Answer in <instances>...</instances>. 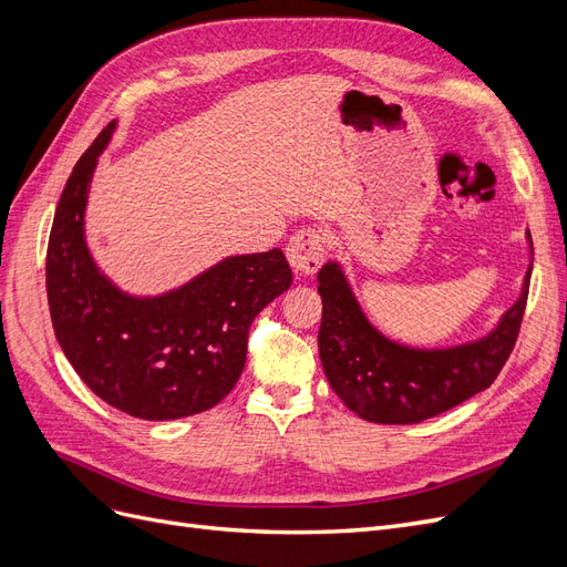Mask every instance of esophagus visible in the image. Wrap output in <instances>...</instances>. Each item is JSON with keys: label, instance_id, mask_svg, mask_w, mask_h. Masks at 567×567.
Here are the masks:
<instances>
[{"label": "esophagus", "instance_id": "esophagus-1", "mask_svg": "<svg viewBox=\"0 0 567 567\" xmlns=\"http://www.w3.org/2000/svg\"><path fill=\"white\" fill-rule=\"evenodd\" d=\"M286 255H288L290 267L296 269V274H300V277H315L326 257L323 231L312 229V227L296 231L293 236H290V241L286 246Z\"/></svg>", "mask_w": 567, "mask_h": 567}]
</instances>
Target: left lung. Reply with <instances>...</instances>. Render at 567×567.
<instances>
[{"label":"left lung","instance_id":"1","mask_svg":"<svg viewBox=\"0 0 567 567\" xmlns=\"http://www.w3.org/2000/svg\"><path fill=\"white\" fill-rule=\"evenodd\" d=\"M529 271L518 302L487 338L450 350H411L375 331L338 265H323L317 279L323 305L319 357L326 379L350 411L371 423H421L466 402L494 383L516 346Z\"/></svg>","mask_w":567,"mask_h":567}]
</instances>
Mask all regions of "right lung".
<instances>
[{"label": "right lung", "instance_id": "1", "mask_svg": "<svg viewBox=\"0 0 567 567\" xmlns=\"http://www.w3.org/2000/svg\"><path fill=\"white\" fill-rule=\"evenodd\" d=\"M113 127L82 153L56 205L47 246L51 323L68 362L111 406L146 421L200 414L236 385L252 319L288 290L293 271L274 248L227 257L161 298L120 293L82 236L87 186Z\"/></svg>", "mask_w": 567, "mask_h": 567}]
</instances>
